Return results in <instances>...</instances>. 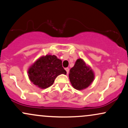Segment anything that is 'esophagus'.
Listing matches in <instances>:
<instances>
[{
  "label": "esophagus",
  "instance_id": "esophagus-1",
  "mask_svg": "<svg viewBox=\"0 0 128 128\" xmlns=\"http://www.w3.org/2000/svg\"><path fill=\"white\" fill-rule=\"evenodd\" d=\"M65 70H66V72H67V74H68V72H69V68L68 67H67V68H65Z\"/></svg>",
  "mask_w": 128,
  "mask_h": 128
}]
</instances>
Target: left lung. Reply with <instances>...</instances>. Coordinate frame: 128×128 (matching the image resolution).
<instances>
[{
    "label": "left lung",
    "mask_w": 128,
    "mask_h": 128,
    "mask_svg": "<svg viewBox=\"0 0 128 128\" xmlns=\"http://www.w3.org/2000/svg\"><path fill=\"white\" fill-rule=\"evenodd\" d=\"M69 79L73 87L78 90H82L92 84L95 74L92 67L84 60L79 58L70 70Z\"/></svg>",
    "instance_id": "1"
}]
</instances>
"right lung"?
<instances>
[{
    "label": "right lung",
    "instance_id": "obj_1",
    "mask_svg": "<svg viewBox=\"0 0 128 128\" xmlns=\"http://www.w3.org/2000/svg\"><path fill=\"white\" fill-rule=\"evenodd\" d=\"M29 80L41 89L49 87L58 75L66 74L62 61L55 55H46L38 58L28 70Z\"/></svg>",
    "mask_w": 128,
    "mask_h": 128
}]
</instances>
